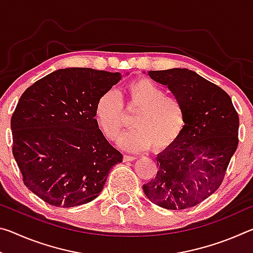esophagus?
Segmentation results:
<instances>
[{
	"label": "esophagus",
	"instance_id": "obj_1",
	"mask_svg": "<svg viewBox=\"0 0 253 253\" xmlns=\"http://www.w3.org/2000/svg\"><path fill=\"white\" fill-rule=\"evenodd\" d=\"M123 160H124V162H132V161L136 160V157L135 156H130V155H124Z\"/></svg>",
	"mask_w": 253,
	"mask_h": 253
}]
</instances>
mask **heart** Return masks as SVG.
Wrapping results in <instances>:
<instances>
[{"instance_id": "b5f03b06", "label": "heart", "mask_w": 253, "mask_h": 253, "mask_svg": "<svg viewBox=\"0 0 253 253\" xmlns=\"http://www.w3.org/2000/svg\"><path fill=\"white\" fill-rule=\"evenodd\" d=\"M127 111H136L132 118L135 128L123 137L121 146L127 151L140 152L152 146L161 152L176 142L184 128V108L176 97L147 78L128 83L121 98L108 90L98 98L95 115L107 138L117 140L126 128Z\"/></svg>"}]
</instances>
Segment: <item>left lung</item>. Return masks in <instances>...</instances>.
I'll list each match as a JSON object with an SVG mask.
<instances>
[{
	"label": "left lung",
	"instance_id": "8db88e82",
	"mask_svg": "<svg viewBox=\"0 0 253 253\" xmlns=\"http://www.w3.org/2000/svg\"><path fill=\"white\" fill-rule=\"evenodd\" d=\"M147 74L181 101L185 125L176 142L157 155V174L143 185L144 193L168 210L195 207L223 182L239 144L238 113L223 89L194 71Z\"/></svg>",
	"mask_w": 253,
	"mask_h": 253
}]
</instances>
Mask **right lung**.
<instances>
[{
  "label": "right lung",
  "mask_w": 253,
  "mask_h": 253,
  "mask_svg": "<svg viewBox=\"0 0 253 253\" xmlns=\"http://www.w3.org/2000/svg\"><path fill=\"white\" fill-rule=\"evenodd\" d=\"M119 72L67 68L25 90L11 118L12 152L23 183L44 202L72 208L95 200L123 155L98 127L95 106Z\"/></svg>",
  "instance_id": "obj_1"
}]
</instances>
